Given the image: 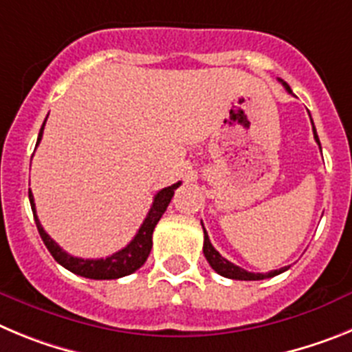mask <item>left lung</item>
Wrapping results in <instances>:
<instances>
[{
	"mask_svg": "<svg viewBox=\"0 0 352 352\" xmlns=\"http://www.w3.org/2000/svg\"><path fill=\"white\" fill-rule=\"evenodd\" d=\"M282 84H284L285 89L291 93V88H289L287 84H285V82H282ZM310 121H312V120H310ZM312 126H314V123H312ZM314 138H316L317 144L321 146V142H319V138H317L316 126H314ZM203 229H204V226H203ZM203 252H204V257H206V261L210 263V266L214 270V272L219 273V275L226 276V278H232V280H264V278H272V276L278 275V273H282V272H285V270H287V266H285V268L273 270V272H268V273H252V272H247V270H243V268H239V266L232 264L231 261H227L226 257H222L219 252L214 250V247L211 245L210 238H208L206 229H204Z\"/></svg>",
	"mask_w": 352,
	"mask_h": 352,
	"instance_id": "left-lung-1",
	"label": "left lung"
}]
</instances>
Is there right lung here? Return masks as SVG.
I'll use <instances>...</instances> for the list:
<instances>
[{
    "mask_svg": "<svg viewBox=\"0 0 352 352\" xmlns=\"http://www.w3.org/2000/svg\"><path fill=\"white\" fill-rule=\"evenodd\" d=\"M47 121V118H45ZM45 121H43L42 129H40L38 139H36V146L40 144V139H42L43 126H45ZM182 183H174V185L166 186L162 188L153 199V204L149 208L148 214H146L144 222L139 227L138 234L133 236V239L126 245L125 248L118 250L113 256L105 257V259H80V257H74L70 254L63 250L60 245L56 243L54 239L43 231L42 223H40L38 217H36L35 210V201H33V194L30 190V204L31 210H33V217H35L36 229L40 232V238L45 243L47 250L51 252V256L54 257L58 263L67 268L68 272L76 273V275L86 276V278H93V280H113V278H121V276H126L130 273L138 272L142 264L148 259L151 247H153V241H151V236H153L155 226L158 223V220L162 219L164 211L169 206L170 199H173L174 190L178 188Z\"/></svg>",
    "mask_w": 352,
    "mask_h": 352,
    "instance_id": "obj_1",
    "label": "right lung"
}]
</instances>
